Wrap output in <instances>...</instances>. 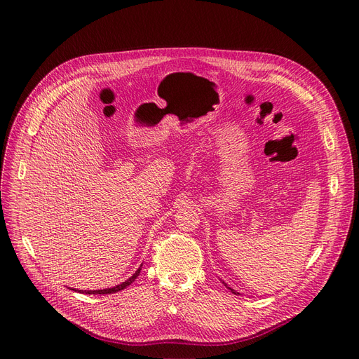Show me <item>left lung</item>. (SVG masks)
I'll use <instances>...</instances> for the list:
<instances>
[{
  "mask_svg": "<svg viewBox=\"0 0 359 359\" xmlns=\"http://www.w3.org/2000/svg\"><path fill=\"white\" fill-rule=\"evenodd\" d=\"M225 285H226V284H225ZM226 287H228V285H226ZM228 289H229V290H231V292H232V293H233V294H240V293H236V292H235V290H233V289H231V287H228Z\"/></svg>",
  "mask_w": 359,
  "mask_h": 359,
  "instance_id": "obj_1",
  "label": "left lung"
}]
</instances>
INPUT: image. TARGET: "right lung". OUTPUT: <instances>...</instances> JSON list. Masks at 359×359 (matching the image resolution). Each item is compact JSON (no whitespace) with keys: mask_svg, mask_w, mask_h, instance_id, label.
I'll use <instances>...</instances> for the list:
<instances>
[{"mask_svg":"<svg viewBox=\"0 0 359 359\" xmlns=\"http://www.w3.org/2000/svg\"><path fill=\"white\" fill-rule=\"evenodd\" d=\"M140 271H141V267H138V270L128 278V280H126L124 283H121V284H118V285H115V287H112V289H104V290H85V292H81V290H75V292H81V293H86V294H111V293H116V292H121V290H124L126 287H128V285L140 276ZM74 290V289H72Z\"/></svg>","mask_w":359,"mask_h":359,"instance_id":"1","label":"right lung"}]
</instances>
